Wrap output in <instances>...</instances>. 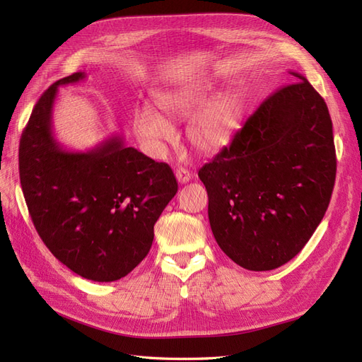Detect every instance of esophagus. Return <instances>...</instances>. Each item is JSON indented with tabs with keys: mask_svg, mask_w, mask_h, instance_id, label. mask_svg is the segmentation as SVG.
I'll return each mask as SVG.
<instances>
[{
	"mask_svg": "<svg viewBox=\"0 0 362 362\" xmlns=\"http://www.w3.org/2000/svg\"><path fill=\"white\" fill-rule=\"evenodd\" d=\"M175 175H177V180H178V182H181V184H185V182H189V181L192 180L190 170L185 169V168H178L177 172H175Z\"/></svg>",
	"mask_w": 362,
	"mask_h": 362,
	"instance_id": "esophagus-1",
	"label": "esophagus"
}]
</instances>
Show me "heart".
I'll return each mask as SVG.
<instances>
[{
	"instance_id": "heart-1",
	"label": "heart",
	"mask_w": 362,
	"mask_h": 362,
	"mask_svg": "<svg viewBox=\"0 0 362 362\" xmlns=\"http://www.w3.org/2000/svg\"><path fill=\"white\" fill-rule=\"evenodd\" d=\"M160 115L149 107H141L134 116L136 134L151 148L158 149L173 137L169 119H190L187 136L201 152H218L231 144L243 116V103L234 93L217 96L211 101L208 84L193 83L156 93Z\"/></svg>"
}]
</instances>
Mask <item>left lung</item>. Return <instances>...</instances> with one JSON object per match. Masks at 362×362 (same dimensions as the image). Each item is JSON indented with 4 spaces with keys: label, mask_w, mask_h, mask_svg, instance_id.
<instances>
[{
    "label": "left lung",
    "mask_w": 362,
    "mask_h": 362,
    "mask_svg": "<svg viewBox=\"0 0 362 362\" xmlns=\"http://www.w3.org/2000/svg\"><path fill=\"white\" fill-rule=\"evenodd\" d=\"M284 86L199 169L217 245L235 264L273 270L314 234L334 190L332 120L308 80Z\"/></svg>",
    "instance_id": "left-lung-1"
}]
</instances>
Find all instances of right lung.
Instances as JSON below:
<instances>
[{
  "label": "right lung",
  "mask_w": 362,
  "mask_h": 362,
  "mask_svg": "<svg viewBox=\"0 0 362 362\" xmlns=\"http://www.w3.org/2000/svg\"><path fill=\"white\" fill-rule=\"evenodd\" d=\"M86 78L75 72L40 96L19 141L21 187L42 242L76 275L96 282L127 276L154 240V225L178 192L169 164L125 146L120 136L87 151L54 139L59 87Z\"/></svg>",
  "instance_id": "1"
}]
</instances>
